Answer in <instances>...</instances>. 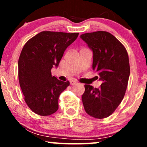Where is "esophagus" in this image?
Listing matches in <instances>:
<instances>
[{
  "mask_svg": "<svg viewBox=\"0 0 147 147\" xmlns=\"http://www.w3.org/2000/svg\"><path fill=\"white\" fill-rule=\"evenodd\" d=\"M78 84V82L75 81V80H71L70 81V84H71V86H74V85H76V84Z\"/></svg>",
  "mask_w": 147,
  "mask_h": 147,
  "instance_id": "esophagus-1",
  "label": "esophagus"
}]
</instances>
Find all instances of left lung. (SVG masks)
I'll use <instances>...</instances> for the list:
<instances>
[{"label": "left lung", "mask_w": 147, "mask_h": 147, "mask_svg": "<svg viewBox=\"0 0 147 147\" xmlns=\"http://www.w3.org/2000/svg\"><path fill=\"white\" fill-rule=\"evenodd\" d=\"M80 37L93 51L92 68L102 81L100 88L84 85L82 102L86 113L102 119L115 111L125 95L130 71L129 58L124 46L108 32L84 33Z\"/></svg>", "instance_id": "obj_1"}]
</instances>
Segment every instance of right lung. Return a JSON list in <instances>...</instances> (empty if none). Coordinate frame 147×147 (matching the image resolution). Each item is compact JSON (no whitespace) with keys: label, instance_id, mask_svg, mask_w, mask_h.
<instances>
[{"label":"right lung","instance_id":"obj_1","mask_svg":"<svg viewBox=\"0 0 147 147\" xmlns=\"http://www.w3.org/2000/svg\"><path fill=\"white\" fill-rule=\"evenodd\" d=\"M78 33L44 31L31 38L20 54L19 81L24 100L33 112L46 116L58 110V99L69 82H61L51 76L68 46L77 39Z\"/></svg>","mask_w":147,"mask_h":147}]
</instances>
